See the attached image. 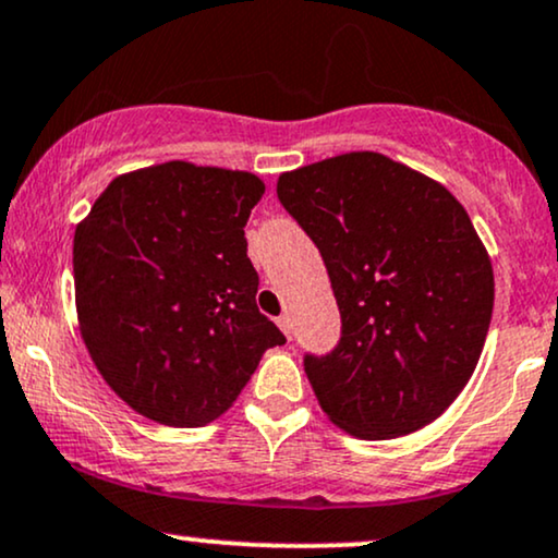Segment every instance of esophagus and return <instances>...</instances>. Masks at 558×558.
<instances>
[{
	"label": "esophagus",
	"mask_w": 558,
	"mask_h": 558,
	"mask_svg": "<svg viewBox=\"0 0 558 558\" xmlns=\"http://www.w3.org/2000/svg\"><path fill=\"white\" fill-rule=\"evenodd\" d=\"M278 327L286 332L288 340L293 338V325H291V317H288V314H283V317H278Z\"/></svg>",
	"instance_id": "obj_1"
}]
</instances>
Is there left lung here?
Masks as SVG:
<instances>
[{"label":"left lung","mask_w":558,"mask_h":558,"mask_svg":"<svg viewBox=\"0 0 558 558\" xmlns=\"http://www.w3.org/2000/svg\"><path fill=\"white\" fill-rule=\"evenodd\" d=\"M317 244L340 340L304 355L322 411L361 439L418 432L473 377L494 312V270L465 207L381 153H345L278 179Z\"/></svg>","instance_id":"8db88e82"}]
</instances>
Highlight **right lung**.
Here are the masks:
<instances>
[{
	"label": "right lung",
	"instance_id": "1",
	"mask_svg": "<svg viewBox=\"0 0 558 558\" xmlns=\"http://www.w3.org/2000/svg\"><path fill=\"white\" fill-rule=\"evenodd\" d=\"M265 184L186 160L122 173L77 226V322L132 411L197 428L223 415L286 335L257 308L244 226Z\"/></svg>",
	"mask_w": 558,
	"mask_h": 558
}]
</instances>
